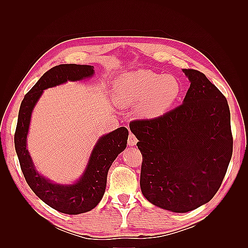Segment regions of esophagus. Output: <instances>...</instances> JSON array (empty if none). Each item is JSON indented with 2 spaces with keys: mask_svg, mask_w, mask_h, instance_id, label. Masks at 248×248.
Masks as SVG:
<instances>
[{
  "mask_svg": "<svg viewBox=\"0 0 248 248\" xmlns=\"http://www.w3.org/2000/svg\"><path fill=\"white\" fill-rule=\"evenodd\" d=\"M137 142H138L137 137L134 136L133 133H129V137H128V145H129V146H134V145H137Z\"/></svg>",
  "mask_w": 248,
  "mask_h": 248,
  "instance_id": "obj_1",
  "label": "esophagus"
}]
</instances>
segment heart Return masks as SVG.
Wrapping results in <instances>:
<instances>
[{
    "label": "heart",
    "instance_id": "heart-1",
    "mask_svg": "<svg viewBox=\"0 0 248 248\" xmlns=\"http://www.w3.org/2000/svg\"><path fill=\"white\" fill-rule=\"evenodd\" d=\"M118 100L124 106H138L141 118L154 119L171 108L181 94V86L172 77L150 70L126 73L117 86Z\"/></svg>",
    "mask_w": 248,
    "mask_h": 248
}]
</instances>
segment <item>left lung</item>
Segmentation results:
<instances>
[{
	"label": "left lung",
	"mask_w": 248,
	"mask_h": 248,
	"mask_svg": "<svg viewBox=\"0 0 248 248\" xmlns=\"http://www.w3.org/2000/svg\"><path fill=\"white\" fill-rule=\"evenodd\" d=\"M190 81L181 106L129 125L142 155L140 189L153 205L177 213L211 200L232 153L226 97L204 73L183 69Z\"/></svg>",
	"instance_id": "1"
}]
</instances>
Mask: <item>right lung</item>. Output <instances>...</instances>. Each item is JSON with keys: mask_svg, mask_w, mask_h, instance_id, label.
Segmentation results:
<instances>
[{"mask_svg": "<svg viewBox=\"0 0 248 248\" xmlns=\"http://www.w3.org/2000/svg\"><path fill=\"white\" fill-rule=\"evenodd\" d=\"M94 76V66L61 64L46 71L21 101L14 145L20 169L28 185L40 200L52 209L65 214H80L95 208L101 201L107 186V177L111 163L124 151L128 139L125 127L101 137L91 153L84 174L76 183L62 185L50 182L36 170L27 149L31 115L43 90L56 87L66 81H77Z\"/></svg>", "mask_w": 248, "mask_h": 248, "instance_id": "obj_1", "label": "right lung"}]
</instances>
